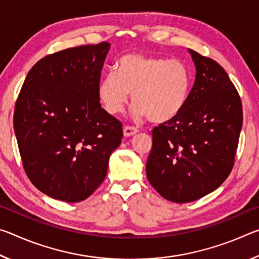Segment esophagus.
<instances>
[{
  "mask_svg": "<svg viewBox=\"0 0 259 259\" xmlns=\"http://www.w3.org/2000/svg\"><path fill=\"white\" fill-rule=\"evenodd\" d=\"M138 133V129L135 128V126H130V125H125L123 128V135L125 137H129V136H133L135 134Z\"/></svg>",
  "mask_w": 259,
  "mask_h": 259,
  "instance_id": "obj_1",
  "label": "esophagus"
}]
</instances>
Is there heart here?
Returning a JSON list of instances; mask_svg holds the SVG:
<instances>
[{"instance_id": "obj_1", "label": "heart", "mask_w": 259, "mask_h": 259, "mask_svg": "<svg viewBox=\"0 0 259 259\" xmlns=\"http://www.w3.org/2000/svg\"><path fill=\"white\" fill-rule=\"evenodd\" d=\"M190 88L191 74L182 60L129 54L117 61L115 72L105 74L97 93L112 115L123 112L133 93L135 117L162 123L182 112Z\"/></svg>"}]
</instances>
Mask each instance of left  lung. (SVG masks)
Wrapping results in <instances>:
<instances>
[{"mask_svg":"<svg viewBox=\"0 0 259 259\" xmlns=\"http://www.w3.org/2000/svg\"><path fill=\"white\" fill-rule=\"evenodd\" d=\"M188 51L196 68L194 85L182 112L152 130L146 163L151 185L176 203L203 198L229 177L243 121L241 98L225 69Z\"/></svg>","mask_w":259,"mask_h":259,"instance_id":"obj_1","label":"left lung"}]
</instances>
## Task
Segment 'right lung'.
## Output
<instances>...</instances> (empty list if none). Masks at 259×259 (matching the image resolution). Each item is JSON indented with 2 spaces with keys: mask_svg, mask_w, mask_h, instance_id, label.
Listing matches in <instances>:
<instances>
[{
  "mask_svg": "<svg viewBox=\"0 0 259 259\" xmlns=\"http://www.w3.org/2000/svg\"><path fill=\"white\" fill-rule=\"evenodd\" d=\"M109 47L100 42L48 55L21 87L14 113L21 161L33 185L50 198H89L121 144V121L102 108L97 93Z\"/></svg>",
  "mask_w": 259,
  "mask_h": 259,
  "instance_id": "1",
  "label": "right lung"
}]
</instances>
